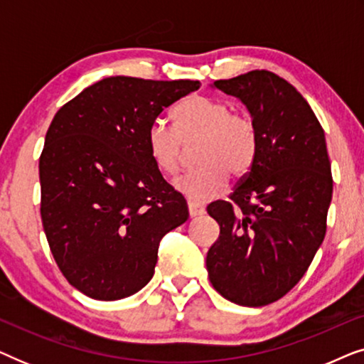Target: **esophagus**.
<instances>
[{"mask_svg":"<svg viewBox=\"0 0 364 364\" xmlns=\"http://www.w3.org/2000/svg\"><path fill=\"white\" fill-rule=\"evenodd\" d=\"M187 207H188V215L191 217H198V215H203V213H205V208H203L202 205H198V203H196V202H188Z\"/></svg>","mask_w":364,"mask_h":364,"instance_id":"34e87169","label":"esophagus"}]
</instances>
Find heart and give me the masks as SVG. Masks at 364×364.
Here are the masks:
<instances>
[{
  "instance_id": "heart-1",
  "label": "heart",
  "mask_w": 364,
  "mask_h": 364,
  "mask_svg": "<svg viewBox=\"0 0 364 364\" xmlns=\"http://www.w3.org/2000/svg\"><path fill=\"white\" fill-rule=\"evenodd\" d=\"M172 127L156 121L147 131V152L164 176H176L182 167V144L198 137L196 162L200 164L177 178L173 187L193 202H205L225 187L228 176L250 171L258 152L255 122L245 114L230 112L218 99L192 94L172 109Z\"/></svg>"
}]
</instances>
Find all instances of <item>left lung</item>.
<instances>
[{
  "instance_id": "left-lung-1",
  "label": "left lung",
  "mask_w": 364,
  "mask_h": 364,
  "mask_svg": "<svg viewBox=\"0 0 364 364\" xmlns=\"http://www.w3.org/2000/svg\"><path fill=\"white\" fill-rule=\"evenodd\" d=\"M213 86L245 104L258 152L230 200L207 207L220 225L207 253L208 278L228 301L265 306L301 280L325 238L333 193L325 132L305 97L275 73L257 69Z\"/></svg>"
}]
</instances>
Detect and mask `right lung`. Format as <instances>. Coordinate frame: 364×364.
I'll use <instances>...</instances> for the list:
<instances>
[{
  "mask_svg": "<svg viewBox=\"0 0 364 364\" xmlns=\"http://www.w3.org/2000/svg\"><path fill=\"white\" fill-rule=\"evenodd\" d=\"M198 87L112 76L54 116L39 157L41 220L59 270L84 295L114 301L146 287L162 237L188 218L149 156L147 131Z\"/></svg>",
  "mask_w": 364,
  "mask_h": 364,
  "instance_id": "right-lung-1",
  "label": "right lung"
}]
</instances>
